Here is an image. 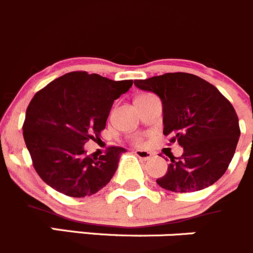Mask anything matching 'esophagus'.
Instances as JSON below:
<instances>
[{
	"label": "esophagus",
	"instance_id": "1",
	"mask_svg": "<svg viewBox=\"0 0 253 253\" xmlns=\"http://www.w3.org/2000/svg\"><path fill=\"white\" fill-rule=\"evenodd\" d=\"M135 155H136L139 159L144 160V161H147V160H150L152 156H154L152 152L146 151V150H136V151H135Z\"/></svg>",
	"mask_w": 253,
	"mask_h": 253
}]
</instances>
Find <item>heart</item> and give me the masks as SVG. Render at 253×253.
Segmentation results:
<instances>
[{
  "label": "heart",
  "instance_id": "heart-1",
  "mask_svg": "<svg viewBox=\"0 0 253 253\" xmlns=\"http://www.w3.org/2000/svg\"><path fill=\"white\" fill-rule=\"evenodd\" d=\"M135 142H136V144H140V142H141V137H136V139H135Z\"/></svg>",
  "mask_w": 253,
  "mask_h": 253
}]
</instances>
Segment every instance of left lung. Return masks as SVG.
Instances as JSON below:
<instances>
[{
	"instance_id": "left-lung-1",
	"label": "left lung",
	"mask_w": 253,
	"mask_h": 253,
	"mask_svg": "<svg viewBox=\"0 0 253 253\" xmlns=\"http://www.w3.org/2000/svg\"><path fill=\"white\" fill-rule=\"evenodd\" d=\"M134 84L156 93L162 101L164 134L183 147L160 187L176 193L211 186L226 172L240 137L239 118L229 99L206 80L187 72H169Z\"/></svg>"
}]
</instances>
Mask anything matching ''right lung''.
I'll return each instance as SVG.
<instances>
[{
    "label": "right lung",
    "instance_id": "1",
    "mask_svg": "<svg viewBox=\"0 0 253 253\" xmlns=\"http://www.w3.org/2000/svg\"><path fill=\"white\" fill-rule=\"evenodd\" d=\"M132 80L113 81L74 71L37 92L26 112L23 137L39 177L51 188L75 198L103 188L118 169L121 146L104 155H86L84 145L98 139L114 99L129 91Z\"/></svg>",
    "mask_w": 253,
    "mask_h": 253
}]
</instances>
